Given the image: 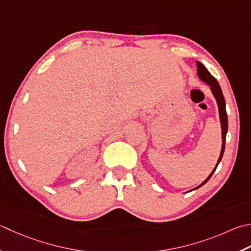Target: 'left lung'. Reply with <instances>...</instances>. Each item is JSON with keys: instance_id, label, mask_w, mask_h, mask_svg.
I'll return each mask as SVG.
<instances>
[{"instance_id": "1", "label": "left lung", "mask_w": 251, "mask_h": 251, "mask_svg": "<svg viewBox=\"0 0 251 251\" xmlns=\"http://www.w3.org/2000/svg\"><path fill=\"white\" fill-rule=\"evenodd\" d=\"M197 73H198V76L201 80H203L204 82H207L208 85L211 87V90H212V93L215 97V99H217L218 102V105H219V113H220V121H221V127H222V149H221V153H220V158L218 160V163L217 166H215V169L213 170L212 173L210 174L209 177L205 179L202 184L199 185L197 188L201 187V186L204 185L207 181L210 179L211 176L214 173V171L217 170L218 165L220 163V161L222 160V156L224 153V149H225V139H226V132H227V113H226V109H225V100H224V97H223V93L222 90H221V87L219 85V82L217 81V79L211 75V74L208 72L207 68H205L202 64L200 62H197Z\"/></svg>"}]
</instances>
